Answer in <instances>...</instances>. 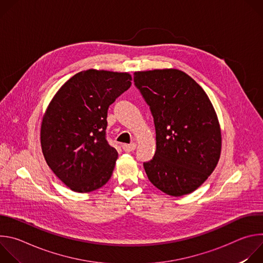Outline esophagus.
<instances>
[{
	"label": "esophagus",
	"mask_w": 263,
	"mask_h": 263,
	"mask_svg": "<svg viewBox=\"0 0 263 263\" xmlns=\"http://www.w3.org/2000/svg\"><path fill=\"white\" fill-rule=\"evenodd\" d=\"M136 148V143L135 142H132V143H129V144H127V143H125V144H123V149L125 152H132V151H134V149Z\"/></svg>",
	"instance_id": "esophagus-1"
}]
</instances>
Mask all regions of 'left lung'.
I'll use <instances>...</instances> for the list:
<instances>
[{
    "instance_id": "8db88e82",
    "label": "left lung",
    "mask_w": 263,
    "mask_h": 263,
    "mask_svg": "<svg viewBox=\"0 0 263 263\" xmlns=\"http://www.w3.org/2000/svg\"><path fill=\"white\" fill-rule=\"evenodd\" d=\"M134 84L151 109L156 130L155 155L143 163L148 180L173 197L195 192L214 171L221 149L208 96L176 68L135 71Z\"/></svg>"
}]
</instances>
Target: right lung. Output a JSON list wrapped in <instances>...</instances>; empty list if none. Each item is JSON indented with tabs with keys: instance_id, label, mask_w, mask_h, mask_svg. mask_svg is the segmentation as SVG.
Here are the masks:
<instances>
[{
	"instance_id": "obj_1",
	"label": "right lung",
	"mask_w": 263,
	"mask_h": 263,
	"mask_svg": "<svg viewBox=\"0 0 263 263\" xmlns=\"http://www.w3.org/2000/svg\"><path fill=\"white\" fill-rule=\"evenodd\" d=\"M131 80L128 72L83 70L67 80L49 104L41 129L43 154L71 191L90 193L109 181L118 152L106 140L107 111Z\"/></svg>"
}]
</instances>
